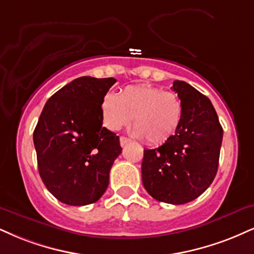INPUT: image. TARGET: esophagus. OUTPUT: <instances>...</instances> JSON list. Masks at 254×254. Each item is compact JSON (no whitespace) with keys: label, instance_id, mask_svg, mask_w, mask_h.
Instances as JSON below:
<instances>
[{"label":"esophagus","instance_id":"esophagus-1","mask_svg":"<svg viewBox=\"0 0 254 254\" xmlns=\"http://www.w3.org/2000/svg\"><path fill=\"white\" fill-rule=\"evenodd\" d=\"M128 142H130V140L128 139V137H126V136H121L120 137V145L124 147L125 145H127Z\"/></svg>","mask_w":254,"mask_h":254}]
</instances>
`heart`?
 <instances>
[{
  "label": "heart",
  "instance_id": "heart-1",
  "mask_svg": "<svg viewBox=\"0 0 254 254\" xmlns=\"http://www.w3.org/2000/svg\"><path fill=\"white\" fill-rule=\"evenodd\" d=\"M105 126L119 130L133 122L134 134L151 145H161L174 135L183 118V105L175 93L147 84L127 86L101 101ZM133 119H132L131 118Z\"/></svg>",
  "mask_w": 254,
  "mask_h": 254
}]
</instances>
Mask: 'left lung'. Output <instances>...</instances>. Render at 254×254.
<instances>
[{
  "instance_id": "1",
  "label": "left lung",
  "mask_w": 254,
  "mask_h": 254,
  "mask_svg": "<svg viewBox=\"0 0 254 254\" xmlns=\"http://www.w3.org/2000/svg\"><path fill=\"white\" fill-rule=\"evenodd\" d=\"M172 89L183 105L180 126L170 140L143 151L142 184L158 201L183 205L208 189L218 171L223 127L211 100L185 81Z\"/></svg>"
}]
</instances>
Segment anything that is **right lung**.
Masks as SVG:
<instances>
[{
    "mask_svg": "<svg viewBox=\"0 0 254 254\" xmlns=\"http://www.w3.org/2000/svg\"><path fill=\"white\" fill-rule=\"evenodd\" d=\"M114 77L81 76L46 102L34 130L39 173L61 202L84 206L101 198L121 154L119 136L102 126L101 101Z\"/></svg>",
    "mask_w": 254,
    "mask_h": 254,
    "instance_id": "obj_1",
    "label": "right lung"
}]
</instances>
